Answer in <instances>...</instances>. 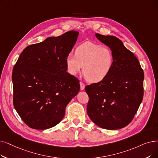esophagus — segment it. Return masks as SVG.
<instances>
[{
  "instance_id": "1",
  "label": "esophagus",
  "mask_w": 158,
  "mask_h": 158,
  "mask_svg": "<svg viewBox=\"0 0 158 158\" xmlns=\"http://www.w3.org/2000/svg\"><path fill=\"white\" fill-rule=\"evenodd\" d=\"M79 84H80V89H81V90H83L84 89H85V85L82 83V82H80L79 83Z\"/></svg>"
}]
</instances>
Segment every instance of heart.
<instances>
[{"mask_svg":"<svg viewBox=\"0 0 158 158\" xmlns=\"http://www.w3.org/2000/svg\"><path fill=\"white\" fill-rule=\"evenodd\" d=\"M114 64L113 52L107 46L86 42L78 46L75 56L68 54L65 59L67 72L77 76L83 67L86 81L98 83L105 79L111 72Z\"/></svg>","mask_w":158,"mask_h":158,"instance_id":"1","label":"heart"}]
</instances>
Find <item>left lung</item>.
<instances>
[{
	"instance_id": "8db88e82",
	"label": "left lung",
	"mask_w": 158,
	"mask_h": 158,
	"mask_svg": "<svg viewBox=\"0 0 158 158\" xmlns=\"http://www.w3.org/2000/svg\"><path fill=\"white\" fill-rule=\"evenodd\" d=\"M95 36L112 50L114 64L105 79L85 87L87 114L102 128L120 129L132 121L141 103L144 73L138 59L119 39L98 33Z\"/></svg>"
}]
</instances>
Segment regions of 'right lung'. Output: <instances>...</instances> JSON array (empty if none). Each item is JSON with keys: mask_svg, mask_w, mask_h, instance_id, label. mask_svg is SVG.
I'll return each mask as SVG.
<instances>
[{"mask_svg": "<svg viewBox=\"0 0 158 158\" xmlns=\"http://www.w3.org/2000/svg\"><path fill=\"white\" fill-rule=\"evenodd\" d=\"M78 35L72 30L27 46L13 67V105L30 128L44 130L57 125L67 105L79 93V81L66 72L65 64Z\"/></svg>", "mask_w": 158, "mask_h": 158, "instance_id": "obj_1", "label": "right lung"}]
</instances>
